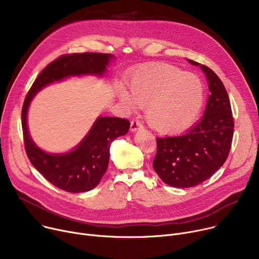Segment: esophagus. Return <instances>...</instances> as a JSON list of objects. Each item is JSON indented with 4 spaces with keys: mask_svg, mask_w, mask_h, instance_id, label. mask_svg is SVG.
I'll return each instance as SVG.
<instances>
[{
    "mask_svg": "<svg viewBox=\"0 0 259 259\" xmlns=\"http://www.w3.org/2000/svg\"><path fill=\"white\" fill-rule=\"evenodd\" d=\"M142 127H143V126H142L140 120H137V119H132V120H131V123H130V130H131L132 132H135L136 130L141 129Z\"/></svg>",
    "mask_w": 259,
    "mask_h": 259,
    "instance_id": "34e87169",
    "label": "esophagus"
}]
</instances>
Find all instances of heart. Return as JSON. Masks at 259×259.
<instances>
[{
  "mask_svg": "<svg viewBox=\"0 0 259 259\" xmlns=\"http://www.w3.org/2000/svg\"><path fill=\"white\" fill-rule=\"evenodd\" d=\"M129 91L118 89L120 101L130 109L146 106L148 124L159 133L173 134L191 126L204 103V86L194 74L167 63H154L137 70Z\"/></svg>",
  "mask_w": 259,
  "mask_h": 259,
  "instance_id": "heart-1",
  "label": "heart"
}]
</instances>
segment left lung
Wrapping results in <instances>:
<instances>
[{"label": "left lung", "mask_w": 259, "mask_h": 259, "mask_svg": "<svg viewBox=\"0 0 259 259\" xmlns=\"http://www.w3.org/2000/svg\"><path fill=\"white\" fill-rule=\"evenodd\" d=\"M200 67L210 92L203 117L184 134L156 139L153 168L173 187H192L209 179L226 161L231 149L234 122L228 94L212 70Z\"/></svg>", "instance_id": "obj_1"}]
</instances>
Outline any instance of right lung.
<instances>
[{
	"label": "right lung",
	"instance_id": "1",
	"mask_svg": "<svg viewBox=\"0 0 259 259\" xmlns=\"http://www.w3.org/2000/svg\"><path fill=\"white\" fill-rule=\"evenodd\" d=\"M111 54L74 53L49 63L32 84L22 109V127L26 153L30 162L53 185L70 193H84L95 188L104 176L109 162L110 144L125 135L130 127L126 118L100 116L83 141L71 152L49 154L39 149L30 137L27 112L30 102L50 83L71 76L98 75L106 72Z\"/></svg>",
	"mask_w": 259,
	"mask_h": 259
}]
</instances>
